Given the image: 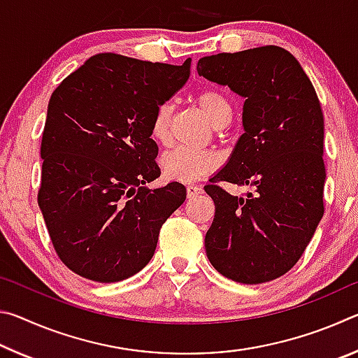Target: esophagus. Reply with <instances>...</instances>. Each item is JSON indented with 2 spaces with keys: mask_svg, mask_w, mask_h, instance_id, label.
Segmentation results:
<instances>
[{
  "mask_svg": "<svg viewBox=\"0 0 358 358\" xmlns=\"http://www.w3.org/2000/svg\"><path fill=\"white\" fill-rule=\"evenodd\" d=\"M186 191H187V199H194L196 196H199V194L203 192V187L201 185L191 183V185H187Z\"/></svg>",
  "mask_w": 358,
  "mask_h": 358,
  "instance_id": "1",
  "label": "esophagus"
}]
</instances>
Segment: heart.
Returning <instances> with one entry per match:
<instances>
[{
	"label": "heart",
	"instance_id": "1",
	"mask_svg": "<svg viewBox=\"0 0 358 358\" xmlns=\"http://www.w3.org/2000/svg\"><path fill=\"white\" fill-rule=\"evenodd\" d=\"M194 101L215 128H224L234 117V108L224 93L213 88H205L196 93ZM173 117L172 102H161L151 117V137L159 143H167L171 138V123ZM221 166V156L215 150H192L177 147L166 151L161 157V167L169 180L191 183L203 175L216 171Z\"/></svg>",
	"mask_w": 358,
	"mask_h": 358
}]
</instances>
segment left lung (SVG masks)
I'll return each instance as SVG.
<instances>
[{"label":"left lung","instance_id":"1","mask_svg":"<svg viewBox=\"0 0 358 358\" xmlns=\"http://www.w3.org/2000/svg\"><path fill=\"white\" fill-rule=\"evenodd\" d=\"M197 72L246 99L245 134L205 186L215 202L205 251L229 280H276L299 262L324 216V113L316 90L278 45L205 57ZM222 180L253 191L232 196L217 185Z\"/></svg>","mask_w":358,"mask_h":358}]
</instances>
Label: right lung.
Instances as JSON below:
<instances>
[{
  "label": "right lung",
  "instance_id": "obj_1",
  "mask_svg": "<svg viewBox=\"0 0 358 358\" xmlns=\"http://www.w3.org/2000/svg\"><path fill=\"white\" fill-rule=\"evenodd\" d=\"M181 66L99 53L58 85L41 143L38 203L53 248L74 273L117 282L153 257L162 224L186 199L156 180L150 123L191 74Z\"/></svg>",
  "mask_w": 358,
  "mask_h": 358
}]
</instances>
